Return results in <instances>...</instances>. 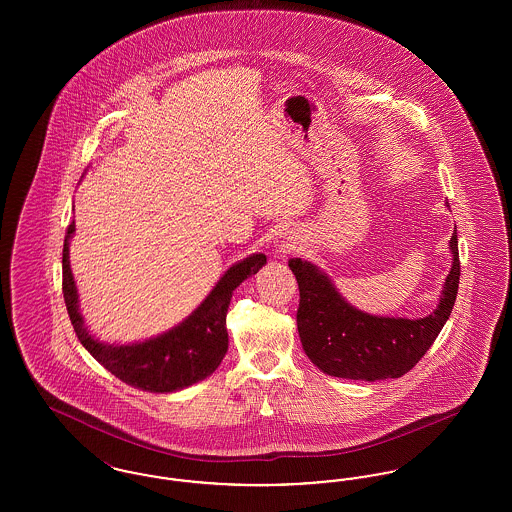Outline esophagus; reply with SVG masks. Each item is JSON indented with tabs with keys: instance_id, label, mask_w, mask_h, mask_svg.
Wrapping results in <instances>:
<instances>
[{
	"instance_id": "1",
	"label": "esophagus",
	"mask_w": 512,
	"mask_h": 512,
	"mask_svg": "<svg viewBox=\"0 0 512 512\" xmlns=\"http://www.w3.org/2000/svg\"><path fill=\"white\" fill-rule=\"evenodd\" d=\"M278 249H280V251H284V253H286V251H288V249H290V244H280V245H278Z\"/></svg>"
}]
</instances>
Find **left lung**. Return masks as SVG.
<instances>
[{
    "mask_svg": "<svg viewBox=\"0 0 512 512\" xmlns=\"http://www.w3.org/2000/svg\"><path fill=\"white\" fill-rule=\"evenodd\" d=\"M451 272L439 305L424 318L374 317L349 305L313 263L290 259L297 286V330L303 349L324 374L349 380H386L407 374L432 347L453 311L459 278L457 228L449 240Z\"/></svg>",
    "mask_w": 512,
    "mask_h": 512,
    "instance_id": "left-lung-1",
    "label": "left lung"
}]
</instances>
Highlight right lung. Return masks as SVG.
Masks as SVG:
<instances>
[{"label":"right lung","mask_w":512,"mask_h":512,"mask_svg":"<svg viewBox=\"0 0 512 512\" xmlns=\"http://www.w3.org/2000/svg\"><path fill=\"white\" fill-rule=\"evenodd\" d=\"M73 232L74 220L67 228L63 244V297L74 332L88 353L124 384L151 393L184 390L211 376L228 349L226 313L232 293L245 278L259 272L267 263V255L255 253L228 268L194 313L169 332L130 345H109L88 332L78 309V293L69 265V240Z\"/></svg>","instance_id":"obj_1"}]
</instances>
